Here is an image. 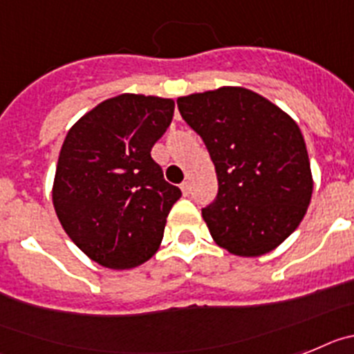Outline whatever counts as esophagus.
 <instances>
[{"label": "esophagus", "instance_id": "obj_1", "mask_svg": "<svg viewBox=\"0 0 354 354\" xmlns=\"http://www.w3.org/2000/svg\"><path fill=\"white\" fill-rule=\"evenodd\" d=\"M180 189H181V192H183V196H189L190 194V183H189V181H183V183L180 185Z\"/></svg>", "mask_w": 354, "mask_h": 354}]
</instances>
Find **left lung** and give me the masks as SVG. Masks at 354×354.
Segmentation results:
<instances>
[{
	"mask_svg": "<svg viewBox=\"0 0 354 354\" xmlns=\"http://www.w3.org/2000/svg\"><path fill=\"white\" fill-rule=\"evenodd\" d=\"M178 110L207 146L219 192L203 208L215 244L236 257H262L299 226L313 178L299 126L244 87L178 97Z\"/></svg>",
	"mask_w": 354,
	"mask_h": 354,
	"instance_id": "8db88e82",
	"label": "left lung"
}]
</instances>
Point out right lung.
<instances>
[{"instance_id": "right-lung-1", "label": "right lung", "mask_w": 354, "mask_h": 354, "mask_svg": "<svg viewBox=\"0 0 354 354\" xmlns=\"http://www.w3.org/2000/svg\"><path fill=\"white\" fill-rule=\"evenodd\" d=\"M173 113L167 97L119 94L67 131L53 207L71 241L100 266L133 269L160 248L181 190L164 180L151 147Z\"/></svg>"}]
</instances>
